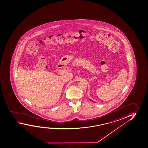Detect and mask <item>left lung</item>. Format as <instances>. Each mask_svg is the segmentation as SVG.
I'll return each instance as SVG.
<instances>
[{
	"label": "left lung",
	"mask_w": 148,
	"mask_h": 148,
	"mask_svg": "<svg viewBox=\"0 0 148 148\" xmlns=\"http://www.w3.org/2000/svg\"><path fill=\"white\" fill-rule=\"evenodd\" d=\"M90 101H92V100H91V99H90Z\"/></svg>",
	"instance_id": "8db88e82"
}]
</instances>
